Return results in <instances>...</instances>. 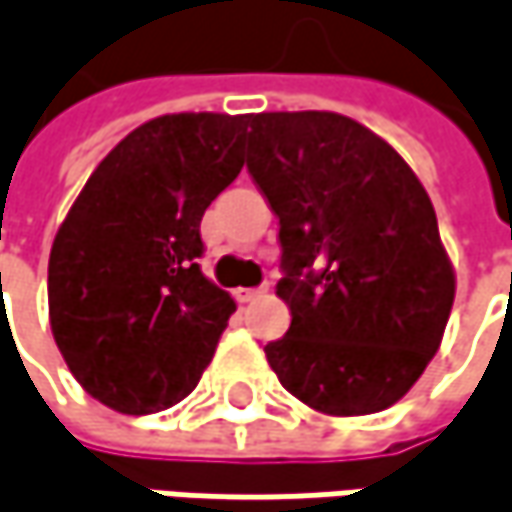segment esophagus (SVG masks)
<instances>
[{
  "instance_id": "obj_1",
  "label": "esophagus",
  "mask_w": 512,
  "mask_h": 512,
  "mask_svg": "<svg viewBox=\"0 0 512 512\" xmlns=\"http://www.w3.org/2000/svg\"><path fill=\"white\" fill-rule=\"evenodd\" d=\"M265 294H268V285H262V288H239V291H233L236 302H242V305H250V302L262 299Z\"/></svg>"
}]
</instances>
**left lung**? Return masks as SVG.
<instances>
[{
  "mask_svg": "<svg viewBox=\"0 0 512 512\" xmlns=\"http://www.w3.org/2000/svg\"><path fill=\"white\" fill-rule=\"evenodd\" d=\"M247 172L279 218L276 296L291 328L265 345L279 383L322 415L406 395L447 328L455 270L412 167L337 112L247 120Z\"/></svg>",
  "mask_w": 512,
  "mask_h": 512,
  "instance_id": "1",
  "label": "left lung"
}]
</instances>
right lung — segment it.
I'll return each mask as SVG.
<instances>
[{
  "mask_svg": "<svg viewBox=\"0 0 512 512\" xmlns=\"http://www.w3.org/2000/svg\"><path fill=\"white\" fill-rule=\"evenodd\" d=\"M250 115L146 120L97 164L48 259V317L94 400L152 415L198 386L236 302L201 268V216L242 172Z\"/></svg>",
  "mask_w": 512,
  "mask_h": 512,
  "instance_id": "obj_1",
  "label": "right lung"
}]
</instances>
